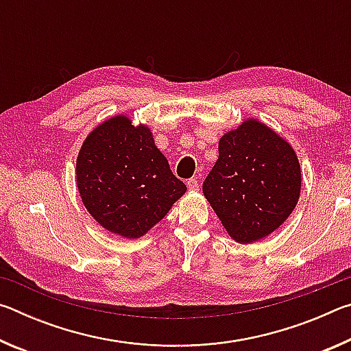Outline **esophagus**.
Segmentation results:
<instances>
[{"label":"esophagus","mask_w":351,"mask_h":351,"mask_svg":"<svg viewBox=\"0 0 351 351\" xmlns=\"http://www.w3.org/2000/svg\"><path fill=\"white\" fill-rule=\"evenodd\" d=\"M187 187H189L190 190H198V181L195 180V178H192V180L187 181Z\"/></svg>","instance_id":"obj_1"}]
</instances>
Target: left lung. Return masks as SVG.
Listing matches in <instances>:
<instances>
[{"mask_svg":"<svg viewBox=\"0 0 351 351\" xmlns=\"http://www.w3.org/2000/svg\"><path fill=\"white\" fill-rule=\"evenodd\" d=\"M203 193L241 245L265 239L299 201L300 164L287 141L254 119L226 133Z\"/></svg>","mask_w":351,"mask_h":351,"instance_id":"8db88e82","label":"left lung"}]
</instances>
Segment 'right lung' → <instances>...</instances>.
I'll list each match as a JSON object with an SVG mask.
<instances>
[{"label":"right lung","instance_id":"obj_1","mask_svg":"<svg viewBox=\"0 0 351 351\" xmlns=\"http://www.w3.org/2000/svg\"><path fill=\"white\" fill-rule=\"evenodd\" d=\"M77 187L86 210L112 234L139 239L186 193L154 145L150 130L114 116L88 134L77 156Z\"/></svg>","mask_w":351,"mask_h":351}]
</instances>
